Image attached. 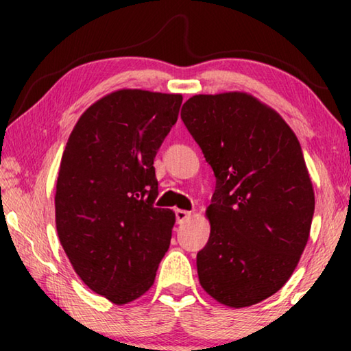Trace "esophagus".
Wrapping results in <instances>:
<instances>
[{"label": "esophagus", "mask_w": 351, "mask_h": 351, "mask_svg": "<svg viewBox=\"0 0 351 351\" xmlns=\"http://www.w3.org/2000/svg\"><path fill=\"white\" fill-rule=\"evenodd\" d=\"M192 217V212H189V210H182V209H178L176 210V223H184V221H187V219Z\"/></svg>", "instance_id": "esophagus-1"}]
</instances>
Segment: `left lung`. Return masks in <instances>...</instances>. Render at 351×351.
<instances>
[{"mask_svg":"<svg viewBox=\"0 0 351 351\" xmlns=\"http://www.w3.org/2000/svg\"><path fill=\"white\" fill-rule=\"evenodd\" d=\"M181 119L217 178L201 287L226 306L258 304L288 282L310 239L314 190L299 141L247 93L198 94Z\"/></svg>","mask_w":351,"mask_h":351,"instance_id":"1","label":"left lung"}]
</instances>
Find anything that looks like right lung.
I'll list each match as a JSON object with an SVG mask.
<instances>
[{"label":"right lung","instance_id":"1","mask_svg":"<svg viewBox=\"0 0 351 351\" xmlns=\"http://www.w3.org/2000/svg\"><path fill=\"white\" fill-rule=\"evenodd\" d=\"M181 94L117 90L94 102L64 147L56 189L57 234L77 276L116 305L152 288L175 224L153 207V161Z\"/></svg>","mask_w":351,"mask_h":351}]
</instances>
